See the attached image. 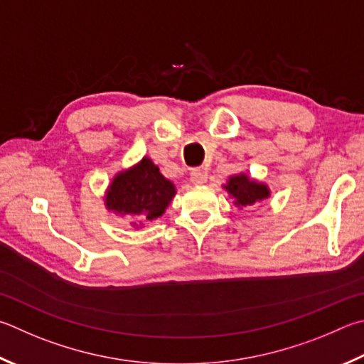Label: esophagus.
<instances>
[{
    "mask_svg": "<svg viewBox=\"0 0 364 364\" xmlns=\"http://www.w3.org/2000/svg\"><path fill=\"white\" fill-rule=\"evenodd\" d=\"M191 181L194 184H203L207 181V171L202 170V168H194L191 171Z\"/></svg>",
    "mask_w": 364,
    "mask_h": 364,
    "instance_id": "34e87169",
    "label": "esophagus"
}]
</instances>
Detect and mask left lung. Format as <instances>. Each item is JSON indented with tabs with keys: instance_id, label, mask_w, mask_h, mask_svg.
Masks as SVG:
<instances>
[{
	"instance_id": "left-lung-1",
	"label": "left lung",
	"mask_w": 364,
	"mask_h": 364,
	"mask_svg": "<svg viewBox=\"0 0 364 364\" xmlns=\"http://www.w3.org/2000/svg\"><path fill=\"white\" fill-rule=\"evenodd\" d=\"M230 197H234V203L237 207H255L270 196L267 184L250 180L248 175L239 173L229 176L228 184H224Z\"/></svg>"
}]
</instances>
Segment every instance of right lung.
I'll list each match as a JSON object with an SVG mask.
<instances>
[{"instance_id":"right-lung-1","label":"right lung","mask_w":364,"mask_h":364,"mask_svg":"<svg viewBox=\"0 0 364 364\" xmlns=\"http://www.w3.org/2000/svg\"><path fill=\"white\" fill-rule=\"evenodd\" d=\"M176 189L149 157L134 167L119 171L105 196L107 208L116 215L141 216L153 221L165 213ZM135 226V223H134Z\"/></svg>"}]
</instances>
